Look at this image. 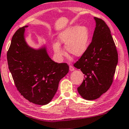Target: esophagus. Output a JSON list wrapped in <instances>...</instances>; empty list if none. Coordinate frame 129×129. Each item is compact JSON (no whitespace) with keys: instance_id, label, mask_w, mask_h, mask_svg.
<instances>
[{"instance_id":"esophagus-1","label":"esophagus","mask_w":129,"mask_h":129,"mask_svg":"<svg viewBox=\"0 0 129 129\" xmlns=\"http://www.w3.org/2000/svg\"><path fill=\"white\" fill-rule=\"evenodd\" d=\"M70 70L71 71H74V68L72 66H70Z\"/></svg>"}]
</instances>
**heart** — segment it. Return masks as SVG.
Returning a JSON list of instances; mask_svg holds the SVG:
<instances>
[{"label": "heart", "mask_w": 129, "mask_h": 129, "mask_svg": "<svg viewBox=\"0 0 129 129\" xmlns=\"http://www.w3.org/2000/svg\"><path fill=\"white\" fill-rule=\"evenodd\" d=\"M90 39L89 29L86 25H74L63 30L58 35V42L53 44L55 54L59 58L65 55L60 44L65 45L67 52L73 56L79 57L87 49Z\"/></svg>", "instance_id": "heart-1"}]
</instances>
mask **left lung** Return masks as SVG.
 I'll use <instances>...</instances> for the list:
<instances>
[{
    "instance_id": "8db88e82",
    "label": "left lung",
    "mask_w": 129,
    "mask_h": 129,
    "mask_svg": "<svg viewBox=\"0 0 129 129\" xmlns=\"http://www.w3.org/2000/svg\"><path fill=\"white\" fill-rule=\"evenodd\" d=\"M94 19L96 27L92 42L74 64L84 74L78 92L89 101L98 99L110 89L118 63V53L110 28L102 19Z\"/></svg>"
}]
</instances>
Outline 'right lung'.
<instances>
[{
	"label": "right lung",
	"mask_w": 129,
	"mask_h": 129,
	"mask_svg": "<svg viewBox=\"0 0 129 129\" xmlns=\"http://www.w3.org/2000/svg\"><path fill=\"white\" fill-rule=\"evenodd\" d=\"M27 27L19 28L13 36L7 52L8 67L21 95L33 104L46 105L68 73L69 66L52 61L45 46L37 49L29 46L24 36Z\"/></svg>",
	"instance_id": "obj_1"
}]
</instances>
